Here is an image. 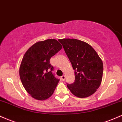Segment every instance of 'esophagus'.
Segmentation results:
<instances>
[{
	"instance_id": "esophagus-1",
	"label": "esophagus",
	"mask_w": 122,
	"mask_h": 122,
	"mask_svg": "<svg viewBox=\"0 0 122 122\" xmlns=\"http://www.w3.org/2000/svg\"><path fill=\"white\" fill-rule=\"evenodd\" d=\"M65 78H66V76H61V80L62 81H65Z\"/></svg>"
}]
</instances>
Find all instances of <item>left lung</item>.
Listing matches in <instances>:
<instances>
[{"instance_id":"1","label":"left lung","mask_w":122,"mask_h":122,"mask_svg":"<svg viewBox=\"0 0 122 122\" xmlns=\"http://www.w3.org/2000/svg\"><path fill=\"white\" fill-rule=\"evenodd\" d=\"M62 44L72 68L75 81L67 85L71 92L79 98L90 96L97 91L102 81L103 63L89 44L79 40H59Z\"/></svg>"}]
</instances>
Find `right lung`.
Returning <instances> with one entry per match:
<instances>
[{"mask_svg": "<svg viewBox=\"0 0 122 122\" xmlns=\"http://www.w3.org/2000/svg\"><path fill=\"white\" fill-rule=\"evenodd\" d=\"M62 46L55 39H48L33 45L26 52L20 67V76L24 88L32 97L44 100L50 97L59 79L52 73L50 59Z\"/></svg>", "mask_w": 122, "mask_h": 122, "instance_id": "1", "label": "right lung"}]
</instances>
